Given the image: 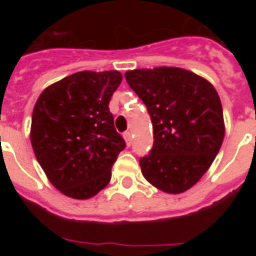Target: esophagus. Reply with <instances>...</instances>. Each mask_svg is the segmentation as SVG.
<instances>
[{"instance_id":"esophagus-1","label":"esophagus","mask_w":256,"mask_h":256,"mask_svg":"<svg viewBox=\"0 0 256 256\" xmlns=\"http://www.w3.org/2000/svg\"><path fill=\"white\" fill-rule=\"evenodd\" d=\"M123 137L126 140V146H130V144H132V134H130V132H126L123 134Z\"/></svg>"}]
</instances>
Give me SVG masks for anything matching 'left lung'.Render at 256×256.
<instances>
[{
  "label": "left lung",
  "instance_id": "8db88e82",
  "mask_svg": "<svg viewBox=\"0 0 256 256\" xmlns=\"http://www.w3.org/2000/svg\"><path fill=\"white\" fill-rule=\"evenodd\" d=\"M126 79L154 126L152 150L140 160L144 180L165 194L187 191L206 173L223 144L218 92L208 79L176 66L128 70Z\"/></svg>",
  "mask_w": 256,
  "mask_h": 256
}]
</instances>
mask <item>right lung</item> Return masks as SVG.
<instances>
[{
  "label": "right lung",
  "instance_id": "right-lung-1",
  "mask_svg": "<svg viewBox=\"0 0 256 256\" xmlns=\"http://www.w3.org/2000/svg\"><path fill=\"white\" fill-rule=\"evenodd\" d=\"M118 70H83L44 90L32 114L30 142L52 186L76 200L105 188L126 148L108 102L120 86Z\"/></svg>",
  "mask_w": 256,
  "mask_h": 256
}]
</instances>
